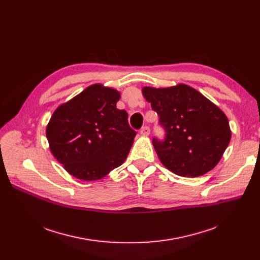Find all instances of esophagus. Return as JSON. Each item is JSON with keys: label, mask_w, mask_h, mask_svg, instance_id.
<instances>
[{"label": "esophagus", "mask_w": 260, "mask_h": 260, "mask_svg": "<svg viewBox=\"0 0 260 260\" xmlns=\"http://www.w3.org/2000/svg\"><path fill=\"white\" fill-rule=\"evenodd\" d=\"M149 133H151V129H149L148 126H143L141 129H140V134L142 136H148Z\"/></svg>", "instance_id": "esophagus-1"}]
</instances>
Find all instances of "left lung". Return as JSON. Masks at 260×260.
I'll return each mask as SVG.
<instances>
[{
  "mask_svg": "<svg viewBox=\"0 0 260 260\" xmlns=\"http://www.w3.org/2000/svg\"><path fill=\"white\" fill-rule=\"evenodd\" d=\"M142 93L167 133L165 140L153 139L162 165L176 175L193 178L213 170L231 140L229 120L221 109L185 84L146 86Z\"/></svg>",
  "mask_w": 260,
  "mask_h": 260,
  "instance_id": "8db88e82",
  "label": "left lung"
}]
</instances>
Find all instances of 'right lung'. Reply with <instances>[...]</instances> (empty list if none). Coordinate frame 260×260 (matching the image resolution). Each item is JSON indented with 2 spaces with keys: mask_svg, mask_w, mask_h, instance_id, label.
I'll return each mask as SVG.
<instances>
[{
  "mask_svg": "<svg viewBox=\"0 0 260 260\" xmlns=\"http://www.w3.org/2000/svg\"><path fill=\"white\" fill-rule=\"evenodd\" d=\"M120 92L93 84L53 112L46 137L63 168L84 181L98 180L125 161L136 132L116 104Z\"/></svg>",
  "mask_w": 260,
  "mask_h": 260,
  "instance_id": "obj_1",
  "label": "right lung"
}]
</instances>
